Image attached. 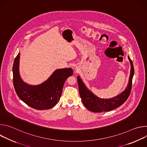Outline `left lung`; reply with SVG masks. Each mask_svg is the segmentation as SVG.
Returning <instances> with one entry per match:
<instances>
[{
	"instance_id": "1",
	"label": "left lung",
	"mask_w": 147,
	"mask_h": 147,
	"mask_svg": "<svg viewBox=\"0 0 147 147\" xmlns=\"http://www.w3.org/2000/svg\"><path fill=\"white\" fill-rule=\"evenodd\" d=\"M128 58L131 64V71L129 84L125 90L115 97L110 99H102L97 97L87 88L80 76H78L77 77L80 97L83 104L89 111L93 112L111 111L121 105L127 99L131 92L132 80L134 73L132 60L129 56H128Z\"/></svg>"
}]
</instances>
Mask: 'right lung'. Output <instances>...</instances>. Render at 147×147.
Listing matches in <instances>:
<instances>
[{
	"label": "right lung",
	"mask_w": 147,
	"mask_h": 147,
	"mask_svg": "<svg viewBox=\"0 0 147 147\" xmlns=\"http://www.w3.org/2000/svg\"><path fill=\"white\" fill-rule=\"evenodd\" d=\"M20 53L13 66V84L17 95L29 107L37 110H47L55 107L59 102L66 79L73 75L71 68L55 70L43 83L31 86L24 82L19 74Z\"/></svg>",
	"instance_id": "obj_1"
}]
</instances>
